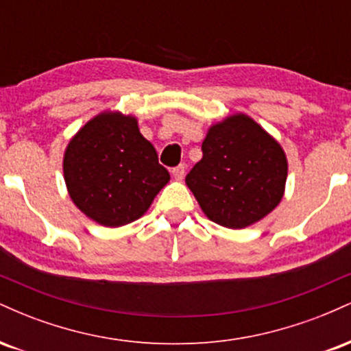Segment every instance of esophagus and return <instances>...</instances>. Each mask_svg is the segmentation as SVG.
I'll list each match as a JSON object with an SVG mask.
<instances>
[{
    "label": "esophagus",
    "mask_w": 351,
    "mask_h": 351,
    "mask_svg": "<svg viewBox=\"0 0 351 351\" xmlns=\"http://www.w3.org/2000/svg\"><path fill=\"white\" fill-rule=\"evenodd\" d=\"M171 173H173V176H175V180H183L184 173H186V165H184V163L178 165V167L173 168Z\"/></svg>",
    "instance_id": "esophagus-1"
}]
</instances>
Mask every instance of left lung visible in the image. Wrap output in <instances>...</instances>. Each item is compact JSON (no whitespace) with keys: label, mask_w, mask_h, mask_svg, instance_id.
<instances>
[{"label":"left lung","mask_w":351,"mask_h":351,"mask_svg":"<svg viewBox=\"0 0 351 351\" xmlns=\"http://www.w3.org/2000/svg\"><path fill=\"white\" fill-rule=\"evenodd\" d=\"M203 158L186 184L209 219L243 229L279 204L287 180L280 145L247 115H232L209 128Z\"/></svg>","instance_id":"left-lung-1"}]
</instances>
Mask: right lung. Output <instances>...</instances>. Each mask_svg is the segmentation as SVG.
<instances>
[{
	"instance_id": "right-lung-1",
	"label": "right lung",
	"mask_w": 351,
	"mask_h": 351,
	"mask_svg": "<svg viewBox=\"0 0 351 351\" xmlns=\"http://www.w3.org/2000/svg\"><path fill=\"white\" fill-rule=\"evenodd\" d=\"M64 178L84 215L117 228L138 219L150 208L170 173L140 134L136 119L106 112L71 140L64 155Z\"/></svg>"
}]
</instances>
